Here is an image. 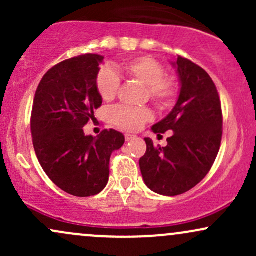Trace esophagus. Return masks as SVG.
<instances>
[{
    "instance_id": "1",
    "label": "esophagus",
    "mask_w": 256,
    "mask_h": 256,
    "mask_svg": "<svg viewBox=\"0 0 256 256\" xmlns=\"http://www.w3.org/2000/svg\"><path fill=\"white\" fill-rule=\"evenodd\" d=\"M134 138V134H125V140H126V142H130V140H132Z\"/></svg>"
}]
</instances>
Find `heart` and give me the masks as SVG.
Instances as JSON below:
<instances>
[{"mask_svg": "<svg viewBox=\"0 0 256 256\" xmlns=\"http://www.w3.org/2000/svg\"><path fill=\"white\" fill-rule=\"evenodd\" d=\"M120 72L128 78L146 86L149 100L158 108H167L177 95L176 79L165 76L162 64L149 56L132 58L119 67ZM96 86L102 100L112 101L116 98L120 88V79L116 71L102 68L96 79ZM152 118L150 110L140 107L119 106L112 110V120L118 128L126 131H136Z\"/></svg>", "mask_w": 256, "mask_h": 256, "instance_id": "1", "label": "heart"}]
</instances>
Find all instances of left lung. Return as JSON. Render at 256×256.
Here are the masks:
<instances>
[{
  "mask_svg": "<svg viewBox=\"0 0 256 256\" xmlns=\"http://www.w3.org/2000/svg\"><path fill=\"white\" fill-rule=\"evenodd\" d=\"M180 80L174 108L152 128L160 136L173 131L167 146H155L144 138L140 158L143 180L152 192L177 196L196 186L212 168L222 136V112L216 84L204 68L178 56L173 64Z\"/></svg>",
  "mask_w": 256,
  "mask_h": 256,
  "instance_id": "obj_1",
  "label": "left lung"
}]
</instances>
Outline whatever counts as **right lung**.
<instances>
[{"label":"right lung","instance_id":"right-lung-1","mask_svg":"<svg viewBox=\"0 0 256 256\" xmlns=\"http://www.w3.org/2000/svg\"><path fill=\"white\" fill-rule=\"evenodd\" d=\"M104 56L84 54L55 64L38 85L31 114L34 148L55 185L77 198L98 195L110 178V160L124 134L104 130L85 136L83 128L101 107L96 79Z\"/></svg>","mask_w":256,"mask_h":256}]
</instances>
